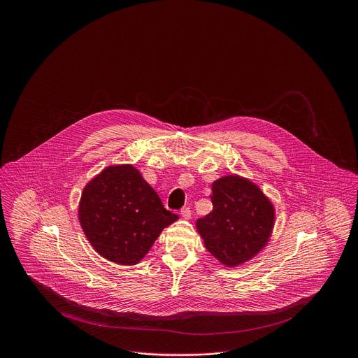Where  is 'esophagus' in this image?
I'll return each mask as SVG.
<instances>
[{"instance_id":"esophagus-1","label":"esophagus","mask_w":358,"mask_h":358,"mask_svg":"<svg viewBox=\"0 0 358 358\" xmlns=\"http://www.w3.org/2000/svg\"><path fill=\"white\" fill-rule=\"evenodd\" d=\"M181 217H182L184 220H189V218H191V210H189V208H182V210H181Z\"/></svg>"}]
</instances>
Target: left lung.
Wrapping results in <instances>:
<instances>
[{
	"label": "left lung",
	"mask_w": 358,
	"mask_h": 358,
	"mask_svg": "<svg viewBox=\"0 0 358 358\" xmlns=\"http://www.w3.org/2000/svg\"><path fill=\"white\" fill-rule=\"evenodd\" d=\"M211 189L213 211L196 221V231L221 265L236 268L268 245L275 207L257 184L238 174L215 180Z\"/></svg>",
	"instance_id": "left-lung-1"
}]
</instances>
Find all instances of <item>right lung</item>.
<instances>
[{
  "label": "right lung",
  "mask_w": 358,
  "mask_h": 358,
  "mask_svg": "<svg viewBox=\"0 0 358 358\" xmlns=\"http://www.w3.org/2000/svg\"><path fill=\"white\" fill-rule=\"evenodd\" d=\"M78 217L93 249L117 265H137L178 217L133 164L101 170L83 188Z\"/></svg>",
  "instance_id": "1"
}]
</instances>
